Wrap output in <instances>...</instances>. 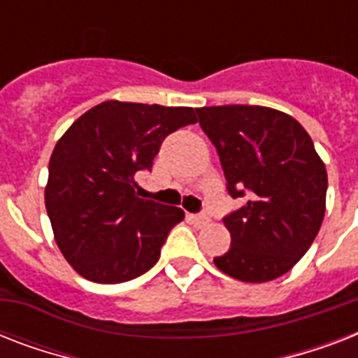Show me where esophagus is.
<instances>
[{"label":"esophagus","instance_id":"obj_1","mask_svg":"<svg viewBox=\"0 0 358 358\" xmlns=\"http://www.w3.org/2000/svg\"><path fill=\"white\" fill-rule=\"evenodd\" d=\"M187 219H189V223L196 224V227H202V224L208 223L206 213H189V215H187Z\"/></svg>","mask_w":358,"mask_h":358}]
</instances>
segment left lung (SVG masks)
Instances as JSON below:
<instances>
[{"instance_id": "8db88e82", "label": "left lung", "mask_w": 358, "mask_h": 358, "mask_svg": "<svg viewBox=\"0 0 358 358\" xmlns=\"http://www.w3.org/2000/svg\"><path fill=\"white\" fill-rule=\"evenodd\" d=\"M217 150L227 191L245 204L223 223L230 249L213 264L243 282L288 273L316 239L327 195V171L294 117L262 106L196 109Z\"/></svg>"}]
</instances>
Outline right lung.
Returning a JSON list of instances; mask_svg holds the SVG:
<instances>
[{"label":"right lung","instance_id":"right-lung-1","mask_svg":"<svg viewBox=\"0 0 358 358\" xmlns=\"http://www.w3.org/2000/svg\"><path fill=\"white\" fill-rule=\"evenodd\" d=\"M193 108L98 103L76 120L50 157L46 212L59 249L87 280L119 284L156 266L180 208L139 199L163 139L195 124Z\"/></svg>","mask_w":358,"mask_h":358}]
</instances>
